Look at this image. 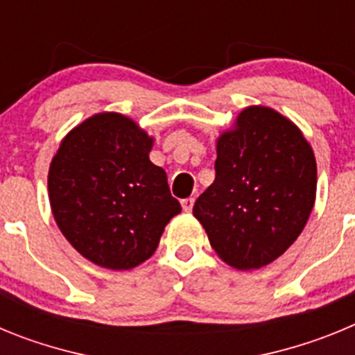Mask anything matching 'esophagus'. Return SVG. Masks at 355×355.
Masks as SVG:
<instances>
[{
  "mask_svg": "<svg viewBox=\"0 0 355 355\" xmlns=\"http://www.w3.org/2000/svg\"><path fill=\"white\" fill-rule=\"evenodd\" d=\"M193 202H196V199H193V197H188V199L181 200V206H183L184 211H192Z\"/></svg>",
  "mask_w": 355,
  "mask_h": 355,
  "instance_id": "34e87169",
  "label": "esophagus"
}]
</instances>
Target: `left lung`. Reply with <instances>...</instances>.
Returning a JSON list of instances; mask_svg holds the SVG:
<instances>
[{
    "mask_svg": "<svg viewBox=\"0 0 355 355\" xmlns=\"http://www.w3.org/2000/svg\"><path fill=\"white\" fill-rule=\"evenodd\" d=\"M316 197V159L302 131L266 106H249L216 140L215 181L193 216L227 265L254 270L286 252Z\"/></svg>",
    "mask_w": 355,
    "mask_h": 355,
    "instance_id": "left-lung-1",
    "label": "left lung"
}]
</instances>
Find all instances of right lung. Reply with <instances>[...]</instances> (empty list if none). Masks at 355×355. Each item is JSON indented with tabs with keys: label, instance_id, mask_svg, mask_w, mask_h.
<instances>
[{
	"label": "right lung",
	"instance_id": "add662e5",
	"mask_svg": "<svg viewBox=\"0 0 355 355\" xmlns=\"http://www.w3.org/2000/svg\"><path fill=\"white\" fill-rule=\"evenodd\" d=\"M153 139L130 117L96 114L71 130L49 165L51 211L89 261L130 270L155 254L181 211L167 174L149 159Z\"/></svg>",
	"mask_w": 355,
	"mask_h": 355
}]
</instances>
